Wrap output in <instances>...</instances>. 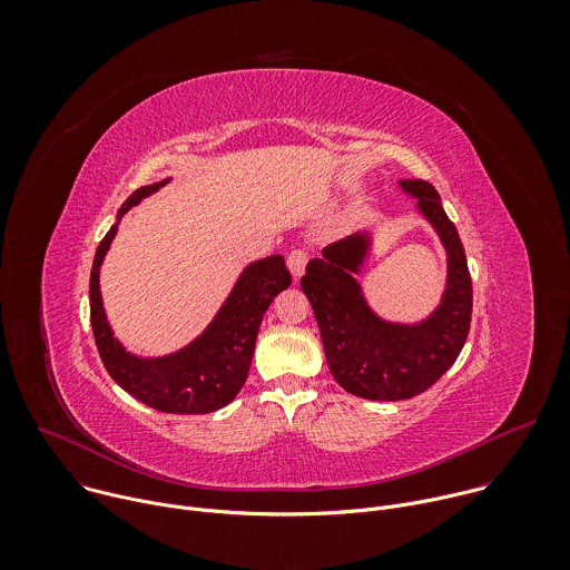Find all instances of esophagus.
Segmentation results:
<instances>
[{
	"label": "esophagus",
	"mask_w": 570,
	"mask_h": 570,
	"mask_svg": "<svg viewBox=\"0 0 570 570\" xmlns=\"http://www.w3.org/2000/svg\"><path fill=\"white\" fill-rule=\"evenodd\" d=\"M286 264H288L291 275H293L295 279H299V277H302V273H304V268H306V264H308V253H306V250H302V248L291 250V253H288V257H286Z\"/></svg>",
	"instance_id": "1"
}]
</instances>
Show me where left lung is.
<instances>
[{
  "mask_svg": "<svg viewBox=\"0 0 570 570\" xmlns=\"http://www.w3.org/2000/svg\"><path fill=\"white\" fill-rule=\"evenodd\" d=\"M420 198L422 214L438 229L449 259L442 304L420 324H392L376 317L352 277L367 253V234L341 238L311 259L299 282L308 297L334 379L352 394L401 401L429 390L460 356L473 306L471 275L462 240L440 194L426 180H401Z\"/></svg>",
  "mask_w": 570,
  "mask_h": 570,
  "instance_id": "obj_1",
  "label": "left lung"
}]
</instances>
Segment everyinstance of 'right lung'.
<instances>
[{
  "mask_svg": "<svg viewBox=\"0 0 570 570\" xmlns=\"http://www.w3.org/2000/svg\"><path fill=\"white\" fill-rule=\"evenodd\" d=\"M165 183L132 191L121 205L119 218ZM115 232L117 225L101 238L90 275V320L108 374L128 394L159 413L205 415L223 409L248 379L266 308L275 295L291 286V273L284 259L275 255L243 271L214 322L189 347L165 358H137L112 336L99 291V268Z\"/></svg>",
  "mask_w": 570,
  "mask_h": 570,
  "instance_id": "add662e5",
  "label": "right lung"
}]
</instances>
